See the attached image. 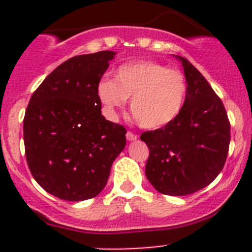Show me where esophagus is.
I'll return each instance as SVG.
<instances>
[{
    "mask_svg": "<svg viewBox=\"0 0 252 252\" xmlns=\"http://www.w3.org/2000/svg\"><path fill=\"white\" fill-rule=\"evenodd\" d=\"M126 139H127L128 141H135V140H137V135L132 133L131 131H127V132H126Z\"/></svg>",
    "mask_w": 252,
    "mask_h": 252,
    "instance_id": "obj_1",
    "label": "esophagus"
}]
</instances>
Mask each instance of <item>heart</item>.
Segmentation results:
<instances>
[{"label":"heart","instance_id":"b5f03b06","mask_svg":"<svg viewBox=\"0 0 252 252\" xmlns=\"http://www.w3.org/2000/svg\"><path fill=\"white\" fill-rule=\"evenodd\" d=\"M97 92L111 116L131 98L130 110L137 124L144 128L157 130L179 117L188 87L184 75L177 69L140 60L120 65L115 72V81L102 79Z\"/></svg>","mask_w":252,"mask_h":252}]
</instances>
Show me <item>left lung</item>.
I'll return each instance as SVG.
<instances>
[{"label":"left lung","instance_id":"obj_1","mask_svg":"<svg viewBox=\"0 0 252 252\" xmlns=\"http://www.w3.org/2000/svg\"><path fill=\"white\" fill-rule=\"evenodd\" d=\"M183 111L173 124L141 133L149 148L145 174L158 192L187 195L204 188L223 169L230 146V121L206 78L186 58Z\"/></svg>","mask_w":252,"mask_h":252}]
</instances>
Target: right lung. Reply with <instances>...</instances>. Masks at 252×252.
Returning <instances> with one entry per match:
<instances>
[{
	"instance_id": "obj_1",
	"label": "right lung",
	"mask_w": 252,
	"mask_h": 252,
	"mask_svg": "<svg viewBox=\"0 0 252 252\" xmlns=\"http://www.w3.org/2000/svg\"><path fill=\"white\" fill-rule=\"evenodd\" d=\"M115 51L77 55L31 95L24 119L28 165L37 184L64 201L95 197L126 145V128L101 113L99 81Z\"/></svg>"
}]
</instances>
